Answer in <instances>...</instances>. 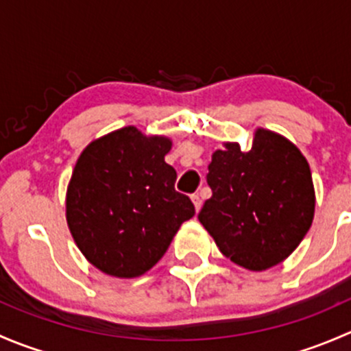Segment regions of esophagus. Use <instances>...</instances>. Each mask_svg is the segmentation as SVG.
<instances>
[{
    "label": "esophagus",
    "instance_id": "1",
    "mask_svg": "<svg viewBox=\"0 0 351 351\" xmlns=\"http://www.w3.org/2000/svg\"><path fill=\"white\" fill-rule=\"evenodd\" d=\"M192 202H193V205H195L197 210H200V207H202V197L198 195V193H193V195H192Z\"/></svg>",
    "mask_w": 351,
    "mask_h": 351
}]
</instances>
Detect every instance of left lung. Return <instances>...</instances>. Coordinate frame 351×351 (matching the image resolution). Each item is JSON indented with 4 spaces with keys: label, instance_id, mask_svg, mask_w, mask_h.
<instances>
[{
    "label": "left lung",
    "instance_id": "left-lung-1",
    "mask_svg": "<svg viewBox=\"0 0 351 351\" xmlns=\"http://www.w3.org/2000/svg\"><path fill=\"white\" fill-rule=\"evenodd\" d=\"M212 197L198 221L221 253L239 267L267 270L304 239L314 217V186L306 158L292 143L258 129L253 147L215 151L208 165Z\"/></svg>",
    "mask_w": 351,
    "mask_h": 351
}]
</instances>
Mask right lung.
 Masks as SVG:
<instances>
[{
  "label": "right lung",
  "mask_w": 351,
  "mask_h": 351,
  "mask_svg": "<svg viewBox=\"0 0 351 351\" xmlns=\"http://www.w3.org/2000/svg\"><path fill=\"white\" fill-rule=\"evenodd\" d=\"M166 137L123 127L83 151L67 189L66 215L81 253L98 270L132 278L153 268L173 236L195 215L176 192V171L165 161Z\"/></svg>",
  "instance_id": "add662e5"
}]
</instances>
